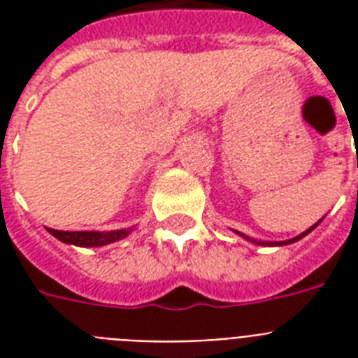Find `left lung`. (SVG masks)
Masks as SVG:
<instances>
[{"instance_id":"1","label":"left lung","mask_w":358,"mask_h":358,"mask_svg":"<svg viewBox=\"0 0 358 358\" xmlns=\"http://www.w3.org/2000/svg\"><path fill=\"white\" fill-rule=\"evenodd\" d=\"M317 224H320V221H317L316 224H314V227H310V229L308 230H305V232H303V234H299V236H295V238H292V239H286V241H256V239H250L249 236H245V234H241V232H238L239 236H241V238H245V239H249V241H252V243H256V245H267V247H273V245H275V247H280V245H289V243H295V241H299L301 238H305L306 234H310L312 230L316 229Z\"/></svg>"}]
</instances>
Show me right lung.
<instances>
[{"instance_id": "right-lung-1", "label": "right lung", "mask_w": 358, "mask_h": 358, "mask_svg": "<svg viewBox=\"0 0 358 358\" xmlns=\"http://www.w3.org/2000/svg\"><path fill=\"white\" fill-rule=\"evenodd\" d=\"M52 236L63 241V243L76 245V247H103V245L115 243L119 239H124L131 232V229L122 230H111V232H64V230H53L48 229Z\"/></svg>"}]
</instances>
